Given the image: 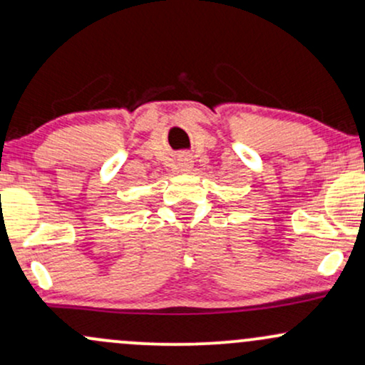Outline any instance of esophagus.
I'll list each match as a JSON object with an SVG mask.
<instances>
[{"mask_svg": "<svg viewBox=\"0 0 365 365\" xmlns=\"http://www.w3.org/2000/svg\"><path fill=\"white\" fill-rule=\"evenodd\" d=\"M178 168L182 171H188L192 168V158L188 156V154H182V156L178 158Z\"/></svg>", "mask_w": 365, "mask_h": 365, "instance_id": "obj_1", "label": "esophagus"}]
</instances>
